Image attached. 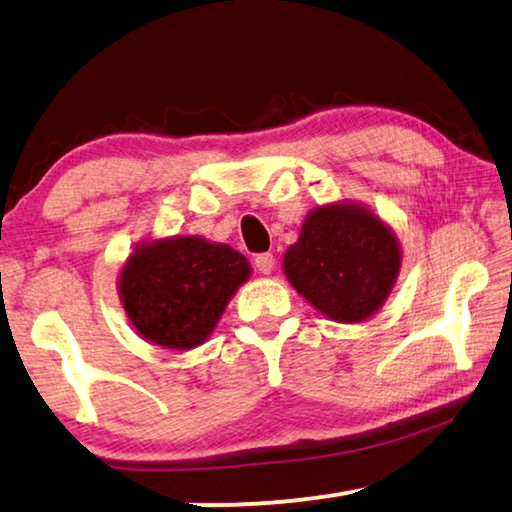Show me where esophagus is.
Instances as JSON below:
<instances>
[{"label":"esophagus","mask_w":512,"mask_h":512,"mask_svg":"<svg viewBox=\"0 0 512 512\" xmlns=\"http://www.w3.org/2000/svg\"><path fill=\"white\" fill-rule=\"evenodd\" d=\"M255 268H257L259 273L271 275V273H273V268H275V257H273L271 253H262V255H257V257H255Z\"/></svg>","instance_id":"1"}]
</instances>
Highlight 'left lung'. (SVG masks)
<instances>
[{"mask_svg":"<svg viewBox=\"0 0 512 512\" xmlns=\"http://www.w3.org/2000/svg\"><path fill=\"white\" fill-rule=\"evenodd\" d=\"M293 289L336 323H361L391 296L402 246L391 225L357 201L318 205L282 259Z\"/></svg>","mask_w":512,"mask_h":512,"instance_id":"obj_1","label":"left lung"}]
</instances>
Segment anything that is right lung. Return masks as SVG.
I'll use <instances>...</instances> for the list:
<instances>
[{"label": "right lung", "instance_id": "1", "mask_svg": "<svg viewBox=\"0 0 512 512\" xmlns=\"http://www.w3.org/2000/svg\"><path fill=\"white\" fill-rule=\"evenodd\" d=\"M250 273L248 259L228 244L173 235L137 244L121 266L117 291L142 339L169 350H192L210 339Z\"/></svg>", "mask_w": 512, "mask_h": 512}]
</instances>
